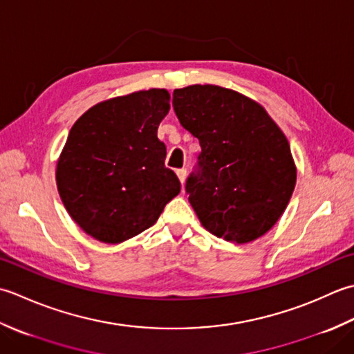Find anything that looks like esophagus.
Masks as SVG:
<instances>
[{"mask_svg":"<svg viewBox=\"0 0 354 354\" xmlns=\"http://www.w3.org/2000/svg\"><path fill=\"white\" fill-rule=\"evenodd\" d=\"M186 174H187V171L185 169V168H182V169H177V177H178V180H180V183H185V180H186Z\"/></svg>","mask_w":354,"mask_h":354,"instance_id":"1","label":"esophagus"}]
</instances>
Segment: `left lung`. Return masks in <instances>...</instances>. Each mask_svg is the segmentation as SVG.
<instances>
[{
  "label": "left lung",
  "instance_id": "left-lung-1",
  "mask_svg": "<svg viewBox=\"0 0 354 354\" xmlns=\"http://www.w3.org/2000/svg\"><path fill=\"white\" fill-rule=\"evenodd\" d=\"M172 106L201 147L185 186L201 225L236 244L264 235L297 183L284 133L255 100L217 85L174 90Z\"/></svg>",
  "mask_w": 354,
  "mask_h": 354
}]
</instances>
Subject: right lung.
I'll list each match as a JSON object with an SVG mask.
<instances>
[{
  "mask_svg": "<svg viewBox=\"0 0 354 354\" xmlns=\"http://www.w3.org/2000/svg\"><path fill=\"white\" fill-rule=\"evenodd\" d=\"M168 111L169 93L151 88L104 100L71 127L56 185L70 217L96 240L118 244L139 235L180 192L157 139Z\"/></svg>",
  "mask_w": 354,
  "mask_h": 354,
  "instance_id": "add662e5",
  "label": "right lung"
}]
</instances>
